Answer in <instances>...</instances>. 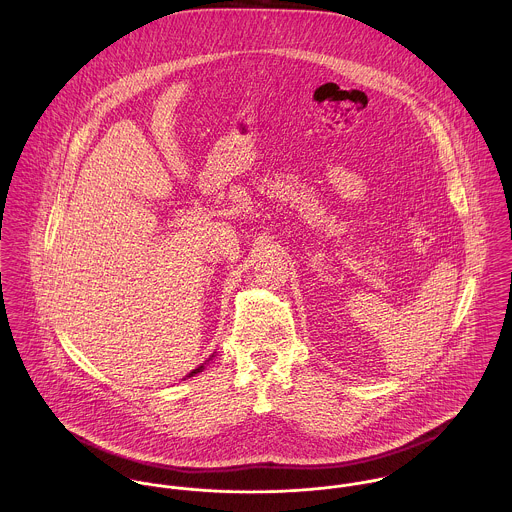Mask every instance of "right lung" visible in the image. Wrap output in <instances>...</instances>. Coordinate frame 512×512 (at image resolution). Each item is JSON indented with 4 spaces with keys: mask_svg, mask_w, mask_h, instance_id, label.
Masks as SVG:
<instances>
[{
    "mask_svg": "<svg viewBox=\"0 0 512 512\" xmlns=\"http://www.w3.org/2000/svg\"><path fill=\"white\" fill-rule=\"evenodd\" d=\"M203 368H205V365H201L199 368H195V370H193L189 376H193V374H197V372H203Z\"/></svg>",
    "mask_w": 512,
    "mask_h": 512,
    "instance_id": "add662e5",
    "label": "right lung"
}]
</instances>
